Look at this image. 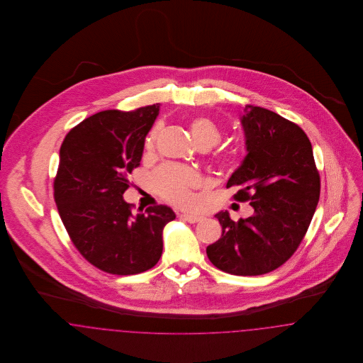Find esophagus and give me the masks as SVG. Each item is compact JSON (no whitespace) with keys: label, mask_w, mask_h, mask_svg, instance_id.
<instances>
[{"label":"esophagus","mask_w":363,"mask_h":363,"mask_svg":"<svg viewBox=\"0 0 363 363\" xmlns=\"http://www.w3.org/2000/svg\"><path fill=\"white\" fill-rule=\"evenodd\" d=\"M182 218L189 223H197L204 219L201 215H196V213H185V215H182Z\"/></svg>","instance_id":"1"}]
</instances>
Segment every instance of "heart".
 Segmentation results:
<instances>
[{
  "mask_svg": "<svg viewBox=\"0 0 363 363\" xmlns=\"http://www.w3.org/2000/svg\"><path fill=\"white\" fill-rule=\"evenodd\" d=\"M190 135L200 147H212L219 138L220 132L218 126L206 117H199L190 122ZM156 130L147 138V150H152ZM199 174L189 167H179L167 164L160 167L154 175V185L157 191L166 199L177 204L190 203V189L199 184Z\"/></svg>",
  "mask_w": 363,
  "mask_h": 363,
  "instance_id": "1",
  "label": "heart"
}]
</instances>
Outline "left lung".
<instances>
[{"label":"left lung","instance_id":"1","mask_svg":"<svg viewBox=\"0 0 363 363\" xmlns=\"http://www.w3.org/2000/svg\"><path fill=\"white\" fill-rule=\"evenodd\" d=\"M241 125L246 156L225 186H238L234 199L250 201L255 213L234 222L218 212L222 237L207 256L227 274L256 277L277 269L299 246L318 203L320 175L298 125L257 106L245 107Z\"/></svg>","mask_w":363,"mask_h":363}]
</instances>
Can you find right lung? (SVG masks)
Wrapping results in <instances>:
<instances>
[{
	"label": "right lung",
	"instance_id": "right-lung-1",
	"mask_svg": "<svg viewBox=\"0 0 363 363\" xmlns=\"http://www.w3.org/2000/svg\"><path fill=\"white\" fill-rule=\"evenodd\" d=\"M159 107L96 113L74 126L60 150L54 199L61 220L83 257L107 274L151 269L162 256L163 228L175 219L167 206L133 215L123 200Z\"/></svg>",
	"mask_w": 363,
	"mask_h": 363
}]
</instances>
